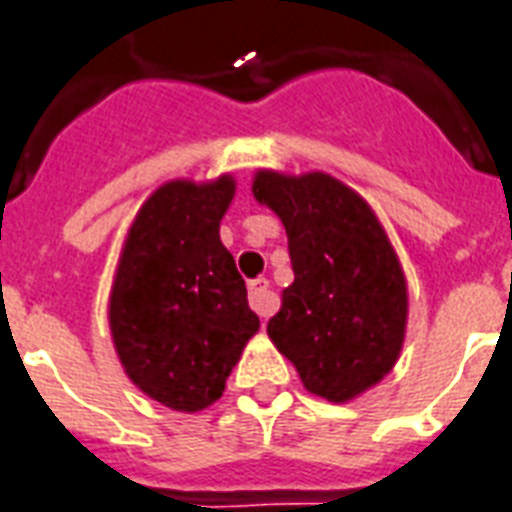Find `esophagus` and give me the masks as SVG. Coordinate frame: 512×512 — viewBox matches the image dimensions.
I'll use <instances>...</instances> for the list:
<instances>
[{
	"mask_svg": "<svg viewBox=\"0 0 512 512\" xmlns=\"http://www.w3.org/2000/svg\"><path fill=\"white\" fill-rule=\"evenodd\" d=\"M249 305L260 319H271L276 308H279V297L273 295L268 287V279L249 281Z\"/></svg>",
	"mask_w": 512,
	"mask_h": 512,
	"instance_id": "esophagus-1",
	"label": "esophagus"
}]
</instances>
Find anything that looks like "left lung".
Wrapping results in <instances>:
<instances>
[{
	"label": "left lung",
	"mask_w": 512,
	"mask_h": 512,
	"mask_svg": "<svg viewBox=\"0 0 512 512\" xmlns=\"http://www.w3.org/2000/svg\"><path fill=\"white\" fill-rule=\"evenodd\" d=\"M255 199L287 228L295 281L268 337L311 393L345 404L385 377L406 332V279L388 233L353 188L324 172L260 170Z\"/></svg>",
	"instance_id": "obj_1"
}]
</instances>
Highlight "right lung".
Masks as SVG:
<instances>
[{"mask_svg":"<svg viewBox=\"0 0 512 512\" xmlns=\"http://www.w3.org/2000/svg\"><path fill=\"white\" fill-rule=\"evenodd\" d=\"M236 183L172 180L132 220L116 268L108 324L124 372L175 412L223 396L247 340L260 329L220 220Z\"/></svg>","mask_w":512,"mask_h":512,"instance_id":"obj_1","label":"right lung"}]
</instances>
